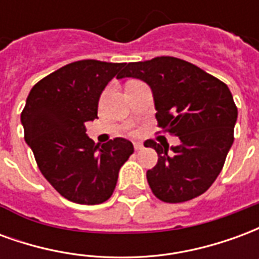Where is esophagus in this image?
Segmentation results:
<instances>
[{"mask_svg": "<svg viewBox=\"0 0 259 259\" xmlns=\"http://www.w3.org/2000/svg\"><path fill=\"white\" fill-rule=\"evenodd\" d=\"M135 150H137V151H139V150H143V144H141V143H135Z\"/></svg>", "mask_w": 259, "mask_h": 259, "instance_id": "obj_1", "label": "esophagus"}]
</instances>
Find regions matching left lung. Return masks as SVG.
I'll return each instance as SVG.
<instances>
[{
    "label": "left lung",
    "mask_w": 259,
    "mask_h": 259,
    "mask_svg": "<svg viewBox=\"0 0 259 259\" xmlns=\"http://www.w3.org/2000/svg\"><path fill=\"white\" fill-rule=\"evenodd\" d=\"M124 77L151 87L158 126L182 141L170 151L166 143H144L158 154L157 165L147 170L154 195L175 204L205 193L221 174L234 140L237 107L228 85L175 57L124 64L118 79Z\"/></svg>",
    "instance_id": "8db88e82"
}]
</instances>
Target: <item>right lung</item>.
I'll return each mask as SVG.
<instances>
[{"label":"right lung","mask_w":259,"mask_h":259,"mask_svg":"<svg viewBox=\"0 0 259 259\" xmlns=\"http://www.w3.org/2000/svg\"><path fill=\"white\" fill-rule=\"evenodd\" d=\"M123 66L94 59L65 65L34 84L20 115L25 140L42 176L76 204L107 201L119 169L135 152L133 144L120 137L100 147L85 136V122L98 118L102 90Z\"/></svg>","instance_id":"obj_1"}]
</instances>
